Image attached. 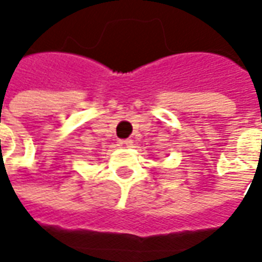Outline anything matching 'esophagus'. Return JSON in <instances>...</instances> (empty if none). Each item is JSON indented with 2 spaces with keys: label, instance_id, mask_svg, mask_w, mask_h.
I'll return each instance as SVG.
<instances>
[{
  "label": "esophagus",
  "instance_id": "1",
  "mask_svg": "<svg viewBox=\"0 0 262 262\" xmlns=\"http://www.w3.org/2000/svg\"><path fill=\"white\" fill-rule=\"evenodd\" d=\"M132 140L130 139H125V140H118V146L119 147H130L132 146Z\"/></svg>",
  "mask_w": 262,
  "mask_h": 262
}]
</instances>
